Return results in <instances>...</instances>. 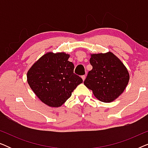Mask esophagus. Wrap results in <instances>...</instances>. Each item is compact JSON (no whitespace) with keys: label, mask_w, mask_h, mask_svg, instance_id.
<instances>
[{"label":"esophagus","mask_w":148,"mask_h":148,"mask_svg":"<svg viewBox=\"0 0 148 148\" xmlns=\"http://www.w3.org/2000/svg\"><path fill=\"white\" fill-rule=\"evenodd\" d=\"M86 75H82V79L84 80V81L85 80V79H86Z\"/></svg>","instance_id":"34e87169"}]
</instances>
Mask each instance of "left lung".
Returning <instances> with one entry per match:
<instances>
[{"instance_id":"obj_1","label":"left lung","mask_w":148,"mask_h":148,"mask_svg":"<svg viewBox=\"0 0 148 148\" xmlns=\"http://www.w3.org/2000/svg\"><path fill=\"white\" fill-rule=\"evenodd\" d=\"M92 69L88 72L84 85L96 98L110 102L118 98L128 84L129 75L127 68L112 52L91 54Z\"/></svg>"}]
</instances>
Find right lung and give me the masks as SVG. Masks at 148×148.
Instances as JSON below:
<instances>
[{"instance_id": "add662e5", "label": "right lung", "mask_w": 148, "mask_h": 148, "mask_svg": "<svg viewBox=\"0 0 148 148\" xmlns=\"http://www.w3.org/2000/svg\"><path fill=\"white\" fill-rule=\"evenodd\" d=\"M69 55L64 52H48L28 71V84L38 98L48 106H61L83 82L73 73L74 64L69 61Z\"/></svg>"}]
</instances>
